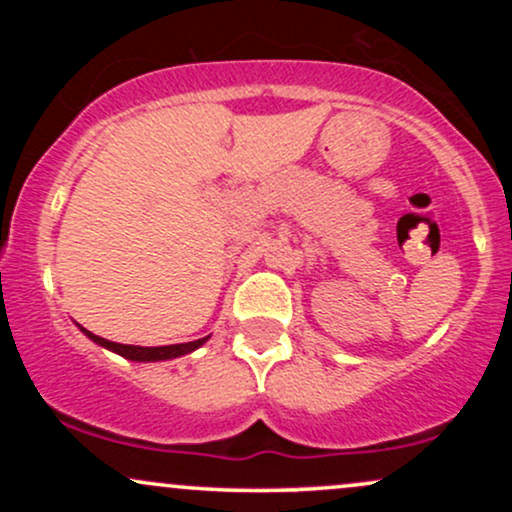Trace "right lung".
Here are the masks:
<instances>
[{"label": "right lung", "instance_id": "right-lung-1", "mask_svg": "<svg viewBox=\"0 0 512 512\" xmlns=\"http://www.w3.org/2000/svg\"><path fill=\"white\" fill-rule=\"evenodd\" d=\"M86 332V330H84ZM88 337L93 339L96 344L105 346V349L115 351V354L129 358V361H166V358H178V356H185L190 354V351H195L197 346H202L207 342V337L204 339H195V342H187V344H170V346H132V344H117V342H108V339L98 337V334H91L86 332Z\"/></svg>", "mask_w": 512, "mask_h": 512}]
</instances>
